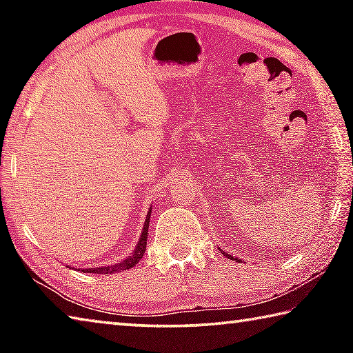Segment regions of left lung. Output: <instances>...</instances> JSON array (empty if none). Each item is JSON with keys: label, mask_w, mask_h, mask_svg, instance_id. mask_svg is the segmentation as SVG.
<instances>
[{"label": "left lung", "mask_w": 353, "mask_h": 353, "mask_svg": "<svg viewBox=\"0 0 353 353\" xmlns=\"http://www.w3.org/2000/svg\"><path fill=\"white\" fill-rule=\"evenodd\" d=\"M223 254H225V252H223ZM225 255H227V256H230V255H229V254H225Z\"/></svg>", "instance_id": "left-lung-1"}]
</instances>
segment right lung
I'll return each instance as SVG.
<instances>
[{
	"label": "right lung",
	"instance_id": "add662e5",
	"mask_svg": "<svg viewBox=\"0 0 353 353\" xmlns=\"http://www.w3.org/2000/svg\"><path fill=\"white\" fill-rule=\"evenodd\" d=\"M149 219H151V210H149L146 221H145V225H143V232H141V236H140V241L137 244L135 250L132 252V255L128 256L126 260L118 263V265H112V266H105V268H88V270H82L83 272H93V274H112V272H117V271H124V270H129V268L135 266L137 263H139L143 259V254H145L146 250V241H148V229H149Z\"/></svg>",
	"mask_w": 353,
	"mask_h": 353
}]
</instances>
